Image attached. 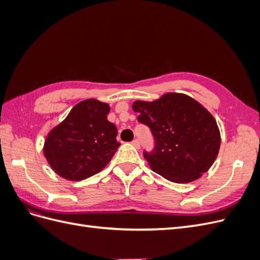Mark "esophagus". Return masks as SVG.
Listing matches in <instances>:
<instances>
[{
  "label": "esophagus",
  "mask_w": 260,
  "mask_h": 260,
  "mask_svg": "<svg viewBox=\"0 0 260 260\" xmlns=\"http://www.w3.org/2000/svg\"><path fill=\"white\" fill-rule=\"evenodd\" d=\"M131 143H132V145H133V146H135V147H137V148H140V141H139L138 139H136V140H133Z\"/></svg>",
  "instance_id": "obj_1"
}]
</instances>
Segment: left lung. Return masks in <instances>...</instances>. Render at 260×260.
<instances>
[{
    "label": "left lung",
    "instance_id": "1",
    "mask_svg": "<svg viewBox=\"0 0 260 260\" xmlns=\"http://www.w3.org/2000/svg\"><path fill=\"white\" fill-rule=\"evenodd\" d=\"M132 109L152 132L155 146L143 156L156 174L187 183L214 164L220 132L215 118L199 102L185 94L167 93L154 102L137 101Z\"/></svg>",
    "mask_w": 260,
    "mask_h": 260
}]
</instances>
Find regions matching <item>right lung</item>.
Returning a JSON list of instances; mask_svg holds the SVG:
<instances>
[{
  "instance_id": "add662e5",
  "label": "right lung",
  "mask_w": 260,
  "mask_h": 260,
  "mask_svg": "<svg viewBox=\"0 0 260 260\" xmlns=\"http://www.w3.org/2000/svg\"><path fill=\"white\" fill-rule=\"evenodd\" d=\"M109 106L98 100L78 103L66 119L50 131L44 156L56 174L80 181L104 169L120 143L116 125L107 120Z\"/></svg>"
}]
</instances>
